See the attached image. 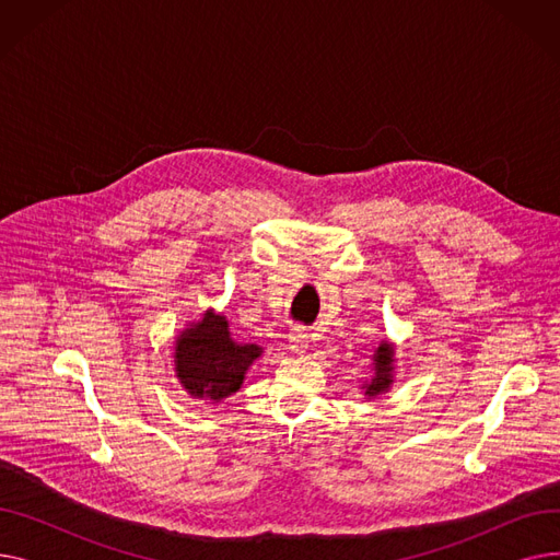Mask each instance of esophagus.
Instances as JSON below:
<instances>
[{
	"label": "esophagus",
	"mask_w": 560,
	"mask_h": 560,
	"mask_svg": "<svg viewBox=\"0 0 560 560\" xmlns=\"http://www.w3.org/2000/svg\"><path fill=\"white\" fill-rule=\"evenodd\" d=\"M288 342H290V351H295V354H302V351H306V347H308V334L304 329L295 327V329L290 331Z\"/></svg>",
	"instance_id": "obj_1"
}]
</instances>
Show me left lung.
I'll return each instance as SVG.
<instances>
[{
	"label": "left lung",
	"instance_id": "left-lung-1",
	"mask_svg": "<svg viewBox=\"0 0 560 560\" xmlns=\"http://www.w3.org/2000/svg\"><path fill=\"white\" fill-rule=\"evenodd\" d=\"M395 342L381 340L372 354V376L361 384L363 397L374 399L378 395H386L395 384Z\"/></svg>",
	"mask_w": 560,
	"mask_h": 560
}]
</instances>
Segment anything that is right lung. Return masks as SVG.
<instances>
[{"mask_svg": "<svg viewBox=\"0 0 560 560\" xmlns=\"http://www.w3.org/2000/svg\"><path fill=\"white\" fill-rule=\"evenodd\" d=\"M174 376L195 401L220 404L238 393L247 370L262 357L256 342L235 340L229 319L213 308L174 338Z\"/></svg>", "mask_w": 560, "mask_h": 560, "instance_id": "add662e5", "label": "right lung"}]
</instances>
